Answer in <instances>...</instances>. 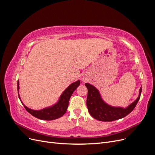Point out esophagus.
I'll return each instance as SVG.
<instances>
[{"instance_id":"1","label":"esophagus","mask_w":155,"mask_h":155,"mask_svg":"<svg viewBox=\"0 0 155 155\" xmlns=\"http://www.w3.org/2000/svg\"><path fill=\"white\" fill-rule=\"evenodd\" d=\"M83 81H85V79H83Z\"/></svg>"}]
</instances>
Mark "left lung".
Masks as SVG:
<instances>
[{"label": "left lung", "mask_w": 155, "mask_h": 155, "mask_svg": "<svg viewBox=\"0 0 155 155\" xmlns=\"http://www.w3.org/2000/svg\"><path fill=\"white\" fill-rule=\"evenodd\" d=\"M88 89L87 106L90 114L94 118L102 121H112L123 118L132 112L140 100L142 87L140 88L139 95L137 100L128 107H113L104 101L99 91L91 84L86 83Z\"/></svg>", "instance_id": "left-lung-1"}]
</instances>
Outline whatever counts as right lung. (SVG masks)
<instances>
[{
    "label": "right lung",
    "instance_id": "1",
    "mask_svg": "<svg viewBox=\"0 0 155 155\" xmlns=\"http://www.w3.org/2000/svg\"><path fill=\"white\" fill-rule=\"evenodd\" d=\"M79 85H80V81L79 80L72 83L61 94V95L60 96L59 98V100L56 104L41 110L31 109L23 104L21 100L20 96L18 94V92H19V81H18V80L17 81L18 95L26 110L32 116L43 120H54L60 118V117L63 116L65 114L68 106L70 98L71 97L74 91L76 90Z\"/></svg>",
    "mask_w": 155,
    "mask_h": 155
}]
</instances>
